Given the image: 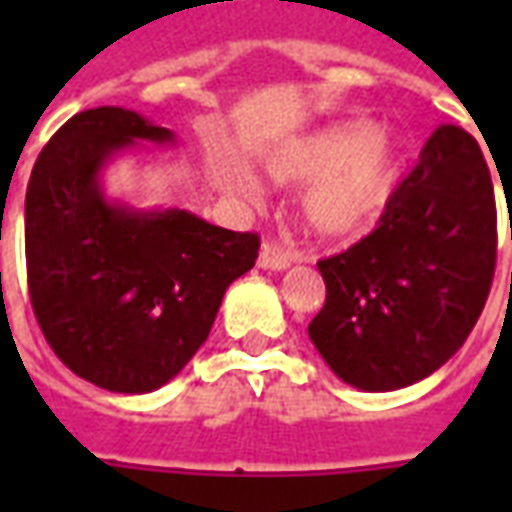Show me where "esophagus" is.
I'll return each mask as SVG.
<instances>
[{
	"label": "esophagus",
	"instance_id": "esophagus-1",
	"mask_svg": "<svg viewBox=\"0 0 512 512\" xmlns=\"http://www.w3.org/2000/svg\"><path fill=\"white\" fill-rule=\"evenodd\" d=\"M293 263L290 252H285L282 246L274 244V241H266L260 246V255H257V266L268 268V271H285V268Z\"/></svg>",
	"mask_w": 512,
	"mask_h": 512
}]
</instances>
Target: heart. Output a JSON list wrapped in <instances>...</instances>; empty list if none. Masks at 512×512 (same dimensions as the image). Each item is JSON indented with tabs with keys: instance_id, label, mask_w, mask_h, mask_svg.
<instances>
[{
	"instance_id": "1",
	"label": "heart",
	"mask_w": 512,
	"mask_h": 512,
	"mask_svg": "<svg viewBox=\"0 0 512 512\" xmlns=\"http://www.w3.org/2000/svg\"><path fill=\"white\" fill-rule=\"evenodd\" d=\"M403 139L370 120H345L304 136L268 161L277 183H310L304 222L321 238H354L384 213L403 167Z\"/></svg>"
}]
</instances>
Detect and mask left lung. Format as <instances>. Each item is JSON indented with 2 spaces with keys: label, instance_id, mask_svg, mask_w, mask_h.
Instances as JSON below:
<instances>
[{
  "label": "left lung",
  "instance_id": "1",
  "mask_svg": "<svg viewBox=\"0 0 512 512\" xmlns=\"http://www.w3.org/2000/svg\"><path fill=\"white\" fill-rule=\"evenodd\" d=\"M494 266L491 172L474 136L447 123L430 134L376 230L318 263L326 304L310 340L356 389L417 384L466 343Z\"/></svg>",
  "mask_w": 512,
  "mask_h": 512
}]
</instances>
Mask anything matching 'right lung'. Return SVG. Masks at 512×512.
<instances>
[{"mask_svg":"<svg viewBox=\"0 0 512 512\" xmlns=\"http://www.w3.org/2000/svg\"><path fill=\"white\" fill-rule=\"evenodd\" d=\"M169 128L123 106L73 115L32 167L24 202L27 282L40 332L90 384L142 395L208 340L224 290L255 266L260 238L180 208L106 200L104 167Z\"/></svg>","mask_w":512,"mask_h":512,"instance_id":"obj_1","label":"right lung"}]
</instances>
